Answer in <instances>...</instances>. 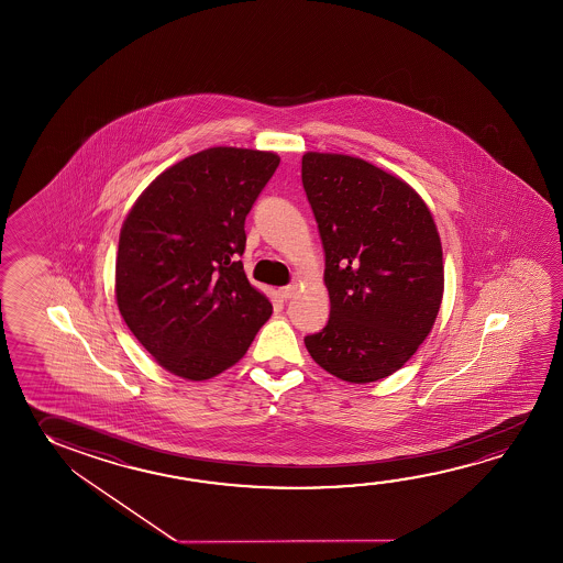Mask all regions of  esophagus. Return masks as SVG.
Masks as SVG:
<instances>
[{
  "label": "esophagus",
  "mask_w": 563,
  "mask_h": 563,
  "mask_svg": "<svg viewBox=\"0 0 563 563\" xmlns=\"http://www.w3.org/2000/svg\"><path fill=\"white\" fill-rule=\"evenodd\" d=\"M296 292V285L283 286V288H278V296L283 298V300H288V298H292Z\"/></svg>",
  "instance_id": "obj_1"
}]
</instances>
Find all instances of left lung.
Masks as SVG:
<instances>
[{
  "instance_id": "1",
  "label": "left lung",
  "mask_w": 563,
  "mask_h": 563,
  "mask_svg": "<svg viewBox=\"0 0 563 563\" xmlns=\"http://www.w3.org/2000/svg\"><path fill=\"white\" fill-rule=\"evenodd\" d=\"M302 185L323 251L330 320L306 350L333 377H388L432 332L443 253L432 212L402 178L340 153L308 151Z\"/></svg>"
}]
</instances>
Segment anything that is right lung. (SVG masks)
I'll use <instances>...</instances> for the list:
<instances>
[{
  "mask_svg": "<svg viewBox=\"0 0 563 563\" xmlns=\"http://www.w3.org/2000/svg\"><path fill=\"white\" fill-rule=\"evenodd\" d=\"M278 163L271 151L206 148L168 166L125 216L118 308L176 377L206 380L230 369L273 313L238 258L245 218Z\"/></svg>",
  "mask_w": 563,
  "mask_h": 563,
  "instance_id": "right-lung-1",
  "label": "right lung"
}]
</instances>
